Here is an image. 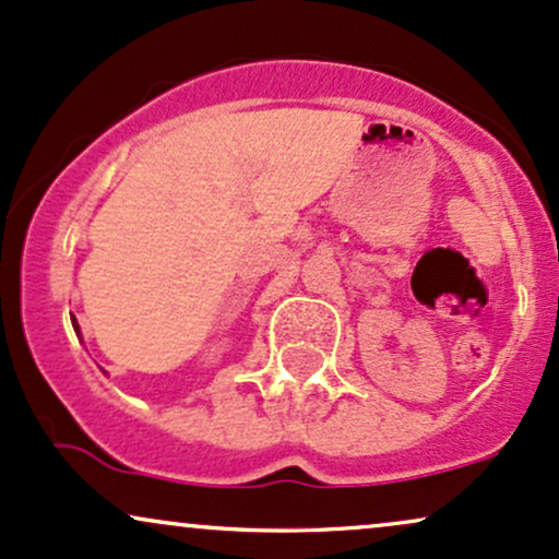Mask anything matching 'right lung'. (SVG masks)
Masks as SVG:
<instances>
[{"label": "right lung", "instance_id": "add662e5", "mask_svg": "<svg viewBox=\"0 0 559 559\" xmlns=\"http://www.w3.org/2000/svg\"><path fill=\"white\" fill-rule=\"evenodd\" d=\"M72 326H75V332H81V326H78V321H75V319H72Z\"/></svg>", "mask_w": 559, "mask_h": 559}]
</instances>
